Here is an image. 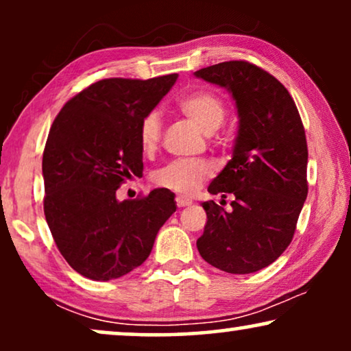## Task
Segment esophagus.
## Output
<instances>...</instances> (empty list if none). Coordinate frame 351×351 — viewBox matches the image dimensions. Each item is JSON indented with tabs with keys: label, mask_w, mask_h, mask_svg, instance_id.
Segmentation results:
<instances>
[{
	"label": "esophagus",
	"mask_w": 351,
	"mask_h": 351,
	"mask_svg": "<svg viewBox=\"0 0 351 351\" xmlns=\"http://www.w3.org/2000/svg\"><path fill=\"white\" fill-rule=\"evenodd\" d=\"M176 203H177V206H179V208H185V206H190L191 204V199L185 198V196L177 195L176 196Z\"/></svg>",
	"instance_id": "esophagus-1"
}]
</instances>
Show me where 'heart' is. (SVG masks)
<instances>
[{
	"label": "heart",
	"mask_w": 351,
	"mask_h": 351,
	"mask_svg": "<svg viewBox=\"0 0 351 351\" xmlns=\"http://www.w3.org/2000/svg\"><path fill=\"white\" fill-rule=\"evenodd\" d=\"M177 110L201 132L210 136L225 121V104L210 90H195L177 102ZM161 141V119L156 112L147 113L138 124V143L145 153L155 152ZM213 176V169L201 161H172L153 174V182L162 189L191 195Z\"/></svg>",
	"instance_id": "b5f03b06"
}]
</instances>
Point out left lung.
Wrapping results in <instances>:
<instances>
[{
	"label": "left lung",
	"mask_w": 351,
	"mask_h": 351,
	"mask_svg": "<svg viewBox=\"0 0 351 351\" xmlns=\"http://www.w3.org/2000/svg\"><path fill=\"white\" fill-rule=\"evenodd\" d=\"M195 76L227 89L238 112L232 160L208 189L223 203L232 196V209L204 201L196 246L213 267L247 275L275 262L294 237L308 193L304 124L287 89L257 65L230 60Z\"/></svg>",
	"instance_id": "1"
}]
</instances>
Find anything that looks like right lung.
Instances as JSON below:
<instances>
[{
    "instance_id": "1",
    "label": "right lung",
    "mask_w": 351,
    "mask_h": 351,
    "mask_svg": "<svg viewBox=\"0 0 351 351\" xmlns=\"http://www.w3.org/2000/svg\"><path fill=\"white\" fill-rule=\"evenodd\" d=\"M177 76L100 80L70 99L52 123L43 153L46 222L69 265L89 280H114L142 265L176 213L167 189L124 201L117 190L142 176L138 124Z\"/></svg>"
}]
</instances>
